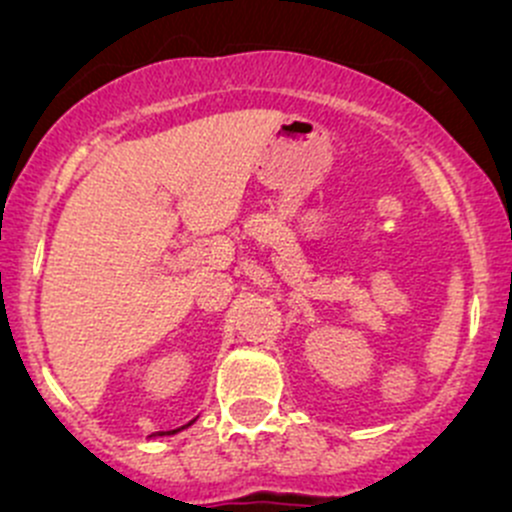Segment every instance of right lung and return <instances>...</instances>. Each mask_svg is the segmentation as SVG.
Instances as JSON below:
<instances>
[{
  "label": "right lung",
  "instance_id": "obj_1",
  "mask_svg": "<svg viewBox=\"0 0 512 512\" xmlns=\"http://www.w3.org/2000/svg\"><path fill=\"white\" fill-rule=\"evenodd\" d=\"M195 421H198V418H193V421H190V423H185V426H180V428H173V431H158V433H153L151 438H158V436H175V433H180V431H183V428L193 426Z\"/></svg>",
  "mask_w": 512,
  "mask_h": 512
}]
</instances>
